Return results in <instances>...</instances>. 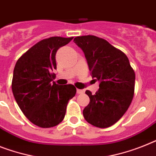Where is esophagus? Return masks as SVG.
<instances>
[{"label":"esophagus","mask_w":156,"mask_h":156,"mask_svg":"<svg viewBox=\"0 0 156 156\" xmlns=\"http://www.w3.org/2000/svg\"><path fill=\"white\" fill-rule=\"evenodd\" d=\"M76 92H77V94H82V93H83V91L81 89H77Z\"/></svg>","instance_id":"obj_1"}]
</instances>
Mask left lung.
I'll return each mask as SVG.
<instances>
[{
	"mask_svg": "<svg viewBox=\"0 0 156 156\" xmlns=\"http://www.w3.org/2000/svg\"><path fill=\"white\" fill-rule=\"evenodd\" d=\"M73 41L83 50L92 78L100 81L95 95L85 92L90 102L83 109V117L95 127H110L124 115L132 103L135 72L125 54L106 40L87 35L75 37Z\"/></svg>",
	"mask_w": 156,
	"mask_h": 156,
	"instance_id": "1",
	"label": "left lung"
}]
</instances>
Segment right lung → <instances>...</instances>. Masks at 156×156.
Wrapping results in <instances>:
<instances>
[{
	"mask_svg": "<svg viewBox=\"0 0 156 156\" xmlns=\"http://www.w3.org/2000/svg\"><path fill=\"white\" fill-rule=\"evenodd\" d=\"M73 37H52L39 41L16 61L12 80L14 98L29 121L40 127L58 125L64 119L69 100L76 88L53 80L56 53Z\"/></svg>",
	"mask_w": 156,
	"mask_h": 156,
	"instance_id": "right-lung-1",
	"label": "right lung"
}]
</instances>
